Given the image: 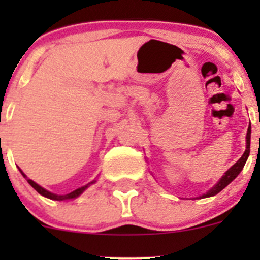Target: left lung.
Returning a JSON list of instances; mask_svg holds the SVG:
<instances>
[{
    "instance_id": "8db88e82",
    "label": "left lung",
    "mask_w": 260,
    "mask_h": 260,
    "mask_svg": "<svg viewBox=\"0 0 260 260\" xmlns=\"http://www.w3.org/2000/svg\"><path fill=\"white\" fill-rule=\"evenodd\" d=\"M250 133H251V127L249 125L248 132H246V148H245V152L243 153V156L240 157L239 161H238L237 164L233 165V166L230 167L226 172H225L224 176L219 180V182H217L214 187H211L208 192L204 193L203 196H200V199L210 198V196H215L216 193H219L220 191L224 190V188L226 187V186L229 185V183L232 182V181L234 180L235 177L240 174V172H242L244 165H245L246 159H248V157H249V153H250Z\"/></svg>"
}]
</instances>
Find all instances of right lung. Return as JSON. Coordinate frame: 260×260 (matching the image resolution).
I'll return each mask as SVG.
<instances>
[{"label":"right lung","instance_id":"add662e5","mask_svg":"<svg viewBox=\"0 0 260 260\" xmlns=\"http://www.w3.org/2000/svg\"><path fill=\"white\" fill-rule=\"evenodd\" d=\"M18 170H20V169H18ZM20 172H21V174H22V176L25 177L26 180H27V182L30 183V185L32 186V187L35 188V190L38 191V192L40 193V195L45 196V198H48V199H51V200H56V201L69 200V199H75V198H78V196H79L80 193H83V192H84V190H85V188L88 187L89 185H91V183H94V182H95V181H91V182H90V183H88V185L83 186V187H79V188H77V190H74V191H73V192H70V193H67V195H56V193H52V192H50V191L45 190V188H44V187H41L40 185H38V183H36V182H34L32 180H30V179H28V177L26 176V175L23 174V172L21 171V170H20Z\"/></svg>","mask_w":260,"mask_h":260}]
</instances>
